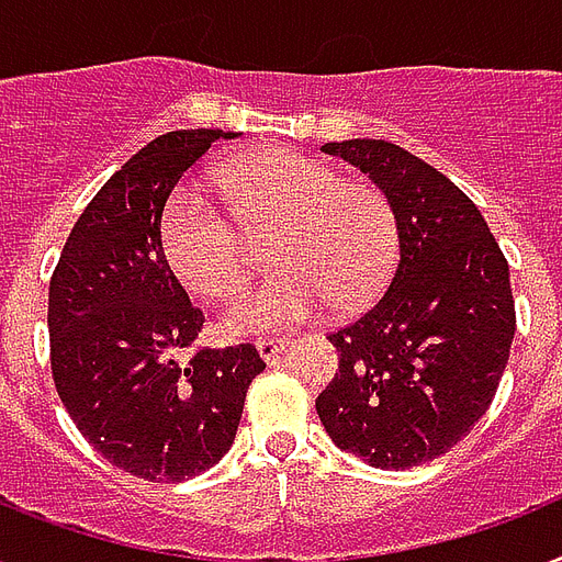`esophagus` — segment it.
<instances>
[{
    "instance_id": "34e87169",
    "label": "esophagus",
    "mask_w": 562,
    "mask_h": 562,
    "mask_svg": "<svg viewBox=\"0 0 562 562\" xmlns=\"http://www.w3.org/2000/svg\"><path fill=\"white\" fill-rule=\"evenodd\" d=\"M255 349H258V355L267 360V363H272V360L284 351V340H278V337H263V340L255 342Z\"/></svg>"
}]
</instances>
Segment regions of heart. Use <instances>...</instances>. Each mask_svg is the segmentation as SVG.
Wrapping results in <instances>:
<instances>
[{
	"mask_svg": "<svg viewBox=\"0 0 562 562\" xmlns=\"http://www.w3.org/2000/svg\"><path fill=\"white\" fill-rule=\"evenodd\" d=\"M246 232L276 225L260 284L234 295L225 337H260L316 319L330 302L355 311L381 293L395 267V213L363 181H342L302 151H267L222 167L213 178ZM164 251L178 281L202 299H228L246 272V251L228 216L202 193L184 190L164 220Z\"/></svg>",
	"mask_w": 562,
	"mask_h": 562,
	"instance_id": "1",
	"label": "heart"
}]
</instances>
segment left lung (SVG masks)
Segmentation results:
<instances>
[{"label":"left lung","mask_w":562,"mask_h":562,"mask_svg":"<svg viewBox=\"0 0 562 562\" xmlns=\"http://www.w3.org/2000/svg\"><path fill=\"white\" fill-rule=\"evenodd\" d=\"M322 151L355 164L386 195L398 260L384 295L328 337L340 372L316 413L369 467H422L493 404L516 330L510 267L475 202L402 146L342 140Z\"/></svg>","instance_id":"1"}]
</instances>
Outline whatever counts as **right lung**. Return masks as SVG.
Returning <instances> with one entry per match:
<instances>
[{"instance_id": "obj_1", "label": "right lung", "mask_w": 562, "mask_h": 562, "mask_svg": "<svg viewBox=\"0 0 562 562\" xmlns=\"http://www.w3.org/2000/svg\"><path fill=\"white\" fill-rule=\"evenodd\" d=\"M234 132L160 134L78 216L49 281L52 378L108 463L176 484L232 448L258 349H195L204 313L169 269L160 216L187 169Z\"/></svg>"}]
</instances>
